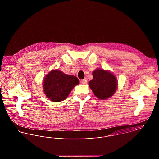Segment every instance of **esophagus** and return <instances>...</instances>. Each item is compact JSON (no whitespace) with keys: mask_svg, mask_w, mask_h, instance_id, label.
<instances>
[{"mask_svg":"<svg viewBox=\"0 0 159 159\" xmlns=\"http://www.w3.org/2000/svg\"><path fill=\"white\" fill-rule=\"evenodd\" d=\"M81 83L82 84H87V79H82L81 80Z\"/></svg>","mask_w":159,"mask_h":159,"instance_id":"esophagus-1","label":"esophagus"}]
</instances>
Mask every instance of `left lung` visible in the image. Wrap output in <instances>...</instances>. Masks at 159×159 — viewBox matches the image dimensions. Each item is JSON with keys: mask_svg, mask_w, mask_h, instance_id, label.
Returning a JSON list of instances; mask_svg holds the SVG:
<instances>
[{"mask_svg": "<svg viewBox=\"0 0 159 159\" xmlns=\"http://www.w3.org/2000/svg\"><path fill=\"white\" fill-rule=\"evenodd\" d=\"M93 75V79L89 81V85L98 99H107L114 95L118 84L115 75L108 70L96 69Z\"/></svg>", "mask_w": 159, "mask_h": 159, "instance_id": "1", "label": "left lung"}]
</instances>
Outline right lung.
Segmentation results:
<instances>
[{
    "label": "right lung",
    "instance_id": "right-lung-1",
    "mask_svg": "<svg viewBox=\"0 0 159 159\" xmlns=\"http://www.w3.org/2000/svg\"><path fill=\"white\" fill-rule=\"evenodd\" d=\"M79 84V80L76 77L65 74L58 69H53L44 77L43 89L48 99L59 102L65 100Z\"/></svg>",
    "mask_w": 159,
    "mask_h": 159
}]
</instances>
